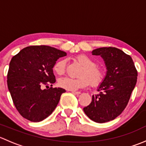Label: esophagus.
<instances>
[{"label":"esophagus","mask_w":146,"mask_h":146,"mask_svg":"<svg viewBox=\"0 0 146 146\" xmlns=\"http://www.w3.org/2000/svg\"><path fill=\"white\" fill-rule=\"evenodd\" d=\"M72 93L74 94V95H79L80 94V92H78V91H71Z\"/></svg>","instance_id":"obj_1"}]
</instances>
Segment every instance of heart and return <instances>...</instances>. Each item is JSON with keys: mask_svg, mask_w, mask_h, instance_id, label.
I'll return each mask as SVG.
<instances>
[{"mask_svg": "<svg viewBox=\"0 0 146 146\" xmlns=\"http://www.w3.org/2000/svg\"><path fill=\"white\" fill-rule=\"evenodd\" d=\"M76 59L83 66L80 73V77L78 78H61L58 82V85L68 90L74 91L85 88L90 83L92 86L100 85L104 80V73L100 68L95 66V61L85 54L77 56ZM54 70L58 76L64 75L66 70V61L62 59L57 61L54 66Z\"/></svg>", "mask_w": 146, "mask_h": 146, "instance_id": "heart-1", "label": "heart"}]
</instances>
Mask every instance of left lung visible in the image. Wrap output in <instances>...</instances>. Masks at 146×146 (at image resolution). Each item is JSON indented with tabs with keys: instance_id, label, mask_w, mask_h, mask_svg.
Returning <instances> with one entry per match:
<instances>
[{
	"instance_id": "8db88e82",
	"label": "left lung",
	"mask_w": 146,
	"mask_h": 146,
	"mask_svg": "<svg viewBox=\"0 0 146 146\" xmlns=\"http://www.w3.org/2000/svg\"><path fill=\"white\" fill-rule=\"evenodd\" d=\"M105 63L107 73L98 95L83 111L91 120L104 123L117 118L127 106L136 86L138 73L131 57L115 47H102L92 51Z\"/></svg>"
}]
</instances>
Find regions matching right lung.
<instances>
[{"label":"right lung","mask_w":146,"mask_h":146,"mask_svg":"<svg viewBox=\"0 0 146 146\" xmlns=\"http://www.w3.org/2000/svg\"><path fill=\"white\" fill-rule=\"evenodd\" d=\"M66 53L48 46H30L12 58L7 76L8 90L22 117L33 122L48 117L56 107L61 88L42 89L56 82L53 68ZM52 86V85H51Z\"/></svg>","instance_id":"obj_1"}]
</instances>
